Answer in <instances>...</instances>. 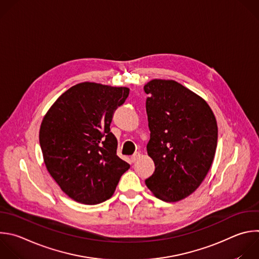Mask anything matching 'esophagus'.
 <instances>
[{
	"mask_svg": "<svg viewBox=\"0 0 259 259\" xmlns=\"http://www.w3.org/2000/svg\"><path fill=\"white\" fill-rule=\"evenodd\" d=\"M140 155H141V154H140L139 152H135V153L131 156V161H132V162H135V161L140 157Z\"/></svg>",
	"mask_w": 259,
	"mask_h": 259,
	"instance_id": "obj_1",
	"label": "esophagus"
}]
</instances>
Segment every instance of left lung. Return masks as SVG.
<instances>
[{"mask_svg": "<svg viewBox=\"0 0 259 259\" xmlns=\"http://www.w3.org/2000/svg\"><path fill=\"white\" fill-rule=\"evenodd\" d=\"M150 139L147 153L155 169L145 180L155 197L176 202L193 193L212 163L218 125L209 106L174 80L144 85Z\"/></svg>", "mask_w": 259, "mask_h": 259, "instance_id": "8db88e82", "label": "left lung"}]
</instances>
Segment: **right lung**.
I'll use <instances>...</instances> for the list:
<instances>
[{"mask_svg":"<svg viewBox=\"0 0 259 259\" xmlns=\"http://www.w3.org/2000/svg\"><path fill=\"white\" fill-rule=\"evenodd\" d=\"M127 88L94 82L65 92L45 116L39 144L51 176L73 200L98 204L111 198L130 167L117 155L118 141L110 126Z\"/></svg>","mask_w":259,"mask_h":259,"instance_id":"obj_1","label":"right lung"}]
</instances>
